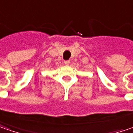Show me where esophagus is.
<instances>
[{"instance_id": "34e87169", "label": "esophagus", "mask_w": 133, "mask_h": 133, "mask_svg": "<svg viewBox=\"0 0 133 133\" xmlns=\"http://www.w3.org/2000/svg\"><path fill=\"white\" fill-rule=\"evenodd\" d=\"M70 62H71L70 60H66V61H65L64 62H65V65H69Z\"/></svg>"}]
</instances>
